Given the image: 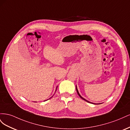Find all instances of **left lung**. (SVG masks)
Here are the masks:
<instances>
[{
    "mask_svg": "<svg viewBox=\"0 0 130 130\" xmlns=\"http://www.w3.org/2000/svg\"><path fill=\"white\" fill-rule=\"evenodd\" d=\"M76 91H77V94H78V96H79L82 99H83V100H84L85 101H87V102H88V103H92V104H93V103H90V102H89V101H87V100H86L85 99H84V98H82L81 95H80V94H79V93H78V90H77V87L76 86Z\"/></svg>",
    "mask_w": 130,
    "mask_h": 130,
    "instance_id": "1",
    "label": "left lung"
}]
</instances>
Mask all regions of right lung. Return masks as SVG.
<instances>
[{"label":"right lung","instance_id":"add662e5","mask_svg":"<svg viewBox=\"0 0 130 130\" xmlns=\"http://www.w3.org/2000/svg\"><path fill=\"white\" fill-rule=\"evenodd\" d=\"M57 87H56V89H57ZM51 98H52V97H51Z\"/></svg>","mask_w":130,"mask_h":130}]
</instances>
